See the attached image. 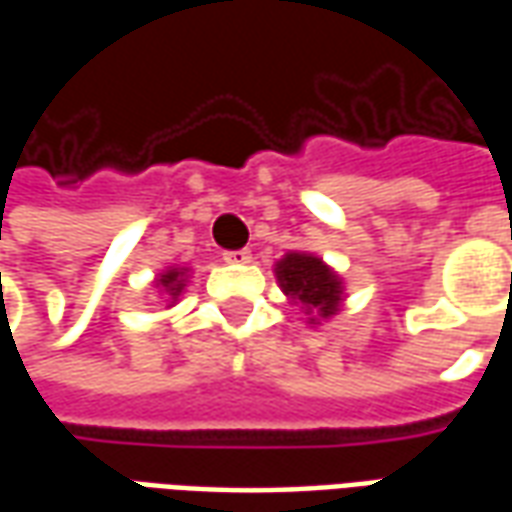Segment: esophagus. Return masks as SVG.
<instances>
[{
  "mask_svg": "<svg viewBox=\"0 0 512 512\" xmlns=\"http://www.w3.org/2000/svg\"><path fill=\"white\" fill-rule=\"evenodd\" d=\"M224 263H235V266H241V263H249L252 260V252L249 249H230V252H224Z\"/></svg>",
  "mask_w": 512,
  "mask_h": 512,
  "instance_id": "obj_1",
  "label": "esophagus"
}]
</instances>
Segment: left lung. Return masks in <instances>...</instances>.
Masks as SVG:
<instances>
[{"mask_svg":"<svg viewBox=\"0 0 512 512\" xmlns=\"http://www.w3.org/2000/svg\"><path fill=\"white\" fill-rule=\"evenodd\" d=\"M277 279L290 299L307 304V310L321 312L323 318L334 315L343 301V285L332 268L323 266L321 257L290 252L277 263Z\"/></svg>","mask_w":512,"mask_h":512,"instance_id":"8db88e82","label":"left lung"}]
</instances>
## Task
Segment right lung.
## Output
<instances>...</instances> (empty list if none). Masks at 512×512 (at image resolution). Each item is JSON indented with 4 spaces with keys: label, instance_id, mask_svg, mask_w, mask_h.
<instances>
[{
    "label": "right lung",
    "instance_id": "1",
    "mask_svg": "<svg viewBox=\"0 0 512 512\" xmlns=\"http://www.w3.org/2000/svg\"><path fill=\"white\" fill-rule=\"evenodd\" d=\"M158 285L167 290L172 299H178L180 290H183V268H169L167 274H161Z\"/></svg>",
    "mask_w": 512,
    "mask_h": 512
}]
</instances>
